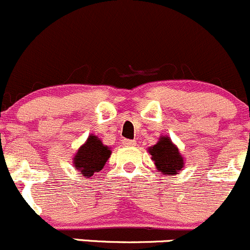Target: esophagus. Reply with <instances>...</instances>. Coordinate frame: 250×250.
I'll use <instances>...</instances> for the list:
<instances>
[{
	"mask_svg": "<svg viewBox=\"0 0 250 250\" xmlns=\"http://www.w3.org/2000/svg\"><path fill=\"white\" fill-rule=\"evenodd\" d=\"M123 144H124L125 146H136V141L123 140Z\"/></svg>",
	"mask_w": 250,
	"mask_h": 250,
	"instance_id": "obj_1",
	"label": "esophagus"
}]
</instances>
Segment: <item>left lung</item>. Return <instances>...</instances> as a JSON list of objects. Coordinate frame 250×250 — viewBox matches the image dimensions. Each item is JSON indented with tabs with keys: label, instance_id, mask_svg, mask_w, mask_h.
<instances>
[{
	"label": "left lung",
	"instance_id": "8db88e82",
	"mask_svg": "<svg viewBox=\"0 0 250 250\" xmlns=\"http://www.w3.org/2000/svg\"><path fill=\"white\" fill-rule=\"evenodd\" d=\"M148 151L158 171L165 176H176L184 167V158L168 136H160L158 143L149 146Z\"/></svg>",
	"mask_w": 250,
	"mask_h": 250
}]
</instances>
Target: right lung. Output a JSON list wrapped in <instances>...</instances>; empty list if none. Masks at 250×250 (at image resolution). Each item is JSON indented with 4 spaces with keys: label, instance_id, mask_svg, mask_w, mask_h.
Masks as SVG:
<instances>
[{
    "label": "right lung",
    "instance_id": "right-lung-1",
    "mask_svg": "<svg viewBox=\"0 0 250 250\" xmlns=\"http://www.w3.org/2000/svg\"><path fill=\"white\" fill-rule=\"evenodd\" d=\"M109 146H104L97 136L90 135L73 156V167L85 178H90L95 172H100L110 158Z\"/></svg>",
    "mask_w": 250,
    "mask_h": 250
}]
</instances>
